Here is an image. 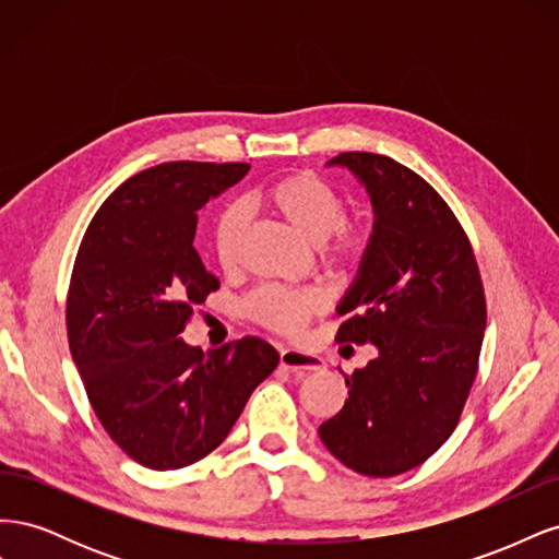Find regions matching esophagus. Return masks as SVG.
I'll return each mask as SVG.
<instances>
[{
    "mask_svg": "<svg viewBox=\"0 0 559 559\" xmlns=\"http://www.w3.org/2000/svg\"><path fill=\"white\" fill-rule=\"evenodd\" d=\"M280 364L286 370H296V373H317V370L324 368V359L317 357V354L294 347H284L280 352Z\"/></svg>",
    "mask_w": 559,
    "mask_h": 559,
    "instance_id": "esophagus-1",
    "label": "esophagus"
}]
</instances>
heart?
Here are the masks:
<instances>
[{
  "mask_svg": "<svg viewBox=\"0 0 559 559\" xmlns=\"http://www.w3.org/2000/svg\"><path fill=\"white\" fill-rule=\"evenodd\" d=\"M263 205L282 216L302 238L319 245L333 265L359 263L373 240V226L364 214L345 216L343 200L333 186L310 173L280 177L261 191ZM245 214L240 207H226L212 228L214 259L224 270L240 259ZM324 294L314 286H261L247 300V314L261 326L280 333H300L308 319L324 310Z\"/></svg>",
  "mask_w": 559,
  "mask_h": 559,
  "instance_id": "obj_1",
  "label": "heart"
}]
</instances>
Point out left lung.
Returning a JSON list of instances; mask_svg holds the SVG:
<instances>
[{
  "label": "left lung",
  "instance_id": "obj_1",
  "mask_svg": "<svg viewBox=\"0 0 559 559\" xmlns=\"http://www.w3.org/2000/svg\"><path fill=\"white\" fill-rule=\"evenodd\" d=\"M329 165L347 167L376 212L335 341L373 343L378 357L345 376L349 399L319 436L352 471L389 478L427 462L460 421L478 373L485 289L462 224L411 167L366 151Z\"/></svg>",
  "mask_w": 559,
  "mask_h": 559
}]
</instances>
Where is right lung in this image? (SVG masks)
I'll return each instance as SVG.
<instances>
[{"label": "right lung", "instance_id": "1", "mask_svg": "<svg viewBox=\"0 0 559 559\" xmlns=\"http://www.w3.org/2000/svg\"><path fill=\"white\" fill-rule=\"evenodd\" d=\"M247 163L175 160L130 177L83 235L67 294V337L99 425L154 471L200 462L280 364L247 335L222 349L183 343L193 308L218 289L193 247L198 212Z\"/></svg>", "mask_w": 559, "mask_h": 559}]
</instances>
